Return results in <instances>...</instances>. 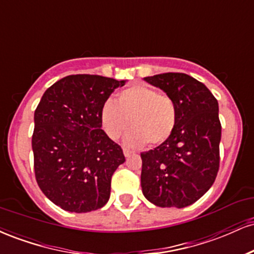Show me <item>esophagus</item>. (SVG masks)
<instances>
[{"label":"esophagus","mask_w":254,"mask_h":254,"mask_svg":"<svg viewBox=\"0 0 254 254\" xmlns=\"http://www.w3.org/2000/svg\"><path fill=\"white\" fill-rule=\"evenodd\" d=\"M123 153H124L125 157H129L131 155V151L127 149V148H123Z\"/></svg>","instance_id":"1"}]
</instances>
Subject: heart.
<instances>
[{
  "label": "heart",
  "instance_id": "heart-1",
  "mask_svg": "<svg viewBox=\"0 0 254 254\" xmlns=\"http://www.w3.org/2000/svg\"><path fill=\"white\" fill-rule=\"evenodd\" d=\"M177 105L170 95L150 87L131 86L122 90L116 105L106 101L101 109L103 129L111 139H118L130 129L131 145H160L170 138L177 125Z\"/></svg>",
  "mask_w": 254,
  "mask_h": 254
}]
</instances>
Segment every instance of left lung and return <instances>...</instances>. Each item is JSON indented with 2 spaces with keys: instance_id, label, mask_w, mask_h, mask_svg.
<instances>
[{
  "instance_id": "obj_1",
  "label": "left lung",
  "mask_w": 254,
  "mask_h": 254,
  "mask_svg": "<svg viewBox=\"0 0 254 254\" xmlns=\"http://www.w3.org/2000/svg\"><path fill=\"white\" fill-rule=\"evenodd\" d=\"M177 105V125L165 143L141 153L144 197L161 208L197 202L216 179L220 167L218 103L199 81L183 72L144 77Z\"/></svg>"
}]
</instances>
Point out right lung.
I'll return each mask as SVG.
<instances>
[{"label":"right lung","mask_w":254,"mask_h":254,"mask_svg":"<svg viewBox=\"0 0 254 254\" xmlns=\"http://www.w3.org/2000/svg\"><path fill=\"white\" fill-rule=\"evenodd\" d=\"M124 84L100 75H69L45 90L34 111V174L43 193L63 210L88 212L109 200L111 178L125 156L101 129L100 113Z\"/></svg>","instance_id":"obj_1"}]
</instances>
